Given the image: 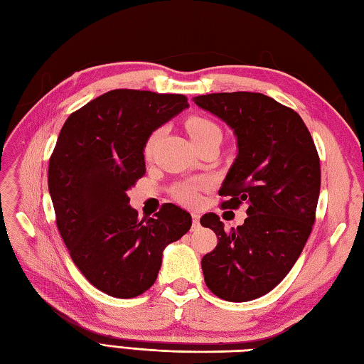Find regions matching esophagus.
<instances>
[{
	"label": "esophagus",
	"instance_id": "obj_1",
	"mask_svg": "<svg viewBox=\"0 0 364 364\" xmlns=\"http://www.w3.org/2000/svg\"><path fill=\"white\" fill-rule=\"evenodd\" d=\"M191 222H193V228L200 226V215H198L196 212H191Z\"/></svg>",
	"mask_w": 364,
	"mask_h": 364
}]
</instances>
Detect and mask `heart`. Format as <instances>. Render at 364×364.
Segmentation results:
<instances>
[{
	"mask_svg": "<svg viewBox=\"0 0 364 364\" xmlns=\"http://www.w3.org/2000/svg\"><path fill=\"white\" fill-rule=\"evenodd\" d=\"M185 128H187L191 141L195 142V146H200L201 142L214 138V136H220L222 138L220 128H218L212 120L205 119V117H200V115L188 117L187 122H185ZM163 134H164L163 127L156 128L152 133H150L146 144H144V155H146V159H150V156H152L155 146L163 138ZM200 188H201V182H183V183L176 185L171 193H173V196L177 201H181L182 204L191 205L196 203L198 191H200Z\"/></svg>",
	"mask_w": 364,
	"mask_h": 364,
	"instance_id": "1",
	"label": "heart"
}]
</instances>
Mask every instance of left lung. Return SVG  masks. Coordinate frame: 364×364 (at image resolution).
<instances>
[{"mask_svg": "<svg viewBox=\"0 0 364 364\" xmlns=\"http://www.w3.org/2000/svg\"><path fill=\"white\" fill-rule=\"evenodd\" d=\"M193 101L237 139L218 195L226 198L223 209L247 204V218L226 232L214 212L201 217L218 237L201 266L215 296L244 303L282 282L303 252L317 210L320 159L299 114L263 93H210Z\"/></svg>", "mask_w": 364, "mask_h": 364, "instance_id": "obj_1", "label": "left lung"}]
</instances>
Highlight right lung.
Segmentation results:
<instances>
[{
    "label": "right lung",
    "mask_w": 364,
    "mask_h": 364,
    "mask_svg": "<svg viewBox=\"0 0 364 364\" xmlns=\"http://www.w3.org/2000/svg\"><path fill=\"white\" fill-rule=\"evenodd\" d=\"M185 107L183 95L119 88L73 112L58 134L49 160L55 220L74 264L109 296L149 290L164 247L190 230L188 212L171 203L139 220L127 195L146 174L150 133Z\"/></svg>",
    "instance_id": "obj_1"
}]
</instances>
